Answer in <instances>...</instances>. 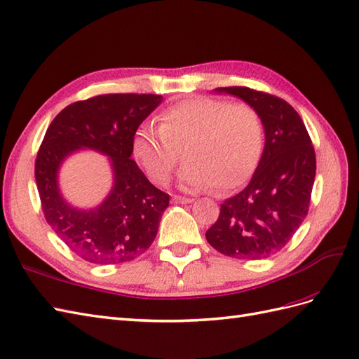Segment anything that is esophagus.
I'll return each instance as SVG.
<instances>
[{
  "mask_svg": "<svg viewBox=\"0 0 359 359\" xmlns=\"http://www.w3.org/2000/svg\"><path fill=\"white\" fill-rule=\"evenodd\" d=\"M192 200L191 198H187V197H180V196H174L172 197V203H176V204H188V203H191Z\"/></svg>",
  "mask_w": 359,
  "mask_h": 359,
  "instance_id": "1",
  "label": "esophagus"
}]
</instances>
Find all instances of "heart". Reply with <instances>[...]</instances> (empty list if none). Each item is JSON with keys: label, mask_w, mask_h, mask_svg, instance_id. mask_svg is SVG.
<instances>
[{"label": "heart", "mask_w": 359, "mask_h": 359, "mask_svg": "<svg viewBox=\"0 0 359 359\" xmlns=\"http://www.w3.org/2000/svg\"><path fill=\"white\" fill-rule=\"evenodd\" d=\"M264 144L263 120L247 104L212 97L179 102L161 112V126L146 121L132 140L135 159L147 176L165 185L180 161L185 189L219 191L241 187L257 168Z\"/></svg>", "instance_id": "1"}]
</instances>
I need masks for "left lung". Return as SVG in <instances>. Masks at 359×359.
<instances>
[{
    "mask_svg": "<svg viewBox=\"0 0 359 359\" xmlns=\"http://www.w3.org/2000/svg\"><path fill=\"white\" fill-rule=\"evenodd\" d=\"M257 109L264 149L251 182L221 204L206 231L212 247L239 260L268 259L285 247L310 208L316 153L302 118L287 102L248 87H221Z\"/></svg>",
    "mask_w": 359,
    "mask_h": 359,
    "instance_id": "8db88e82",
    "label": "left lung"
}]
</instances>
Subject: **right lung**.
<instances>
[{
    "label": "right lung",
    "mask_w": 359,
    "mask_h": 359,
    "mask_svg": "<svg viewBox=\"0 0 359 359\" xmlns=\"http://www.w3.org/2000/svg\"><path fill=\"white\" fill-rule=\"evenodd\" d=\"M159 95L116 93L78 100L50 123L36 158L34 176L46 222L67 247L93 264L137 259L155 241L170 196L151 185L130 158L138 126ZM81 148L110 156L115 185L95 210H76L57 189L62 161Z\"/></svg>",
    "instance_id": "right-lung-1"
}]
</instances>
